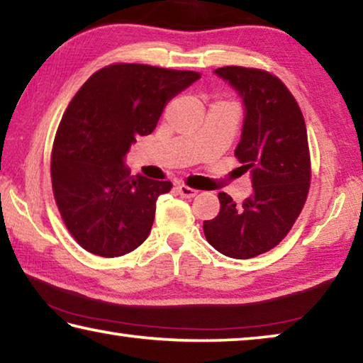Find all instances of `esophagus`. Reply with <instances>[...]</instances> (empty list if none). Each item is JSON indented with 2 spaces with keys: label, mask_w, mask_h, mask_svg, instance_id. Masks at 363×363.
Listing matches in <instances>:
<instances>
[{
  "label": "esophagus",
  "mask_w": 363,
  "mask_h": 363,
  "mask_svg": "<svg viewBox=\"0 0 363 363\" xmlns=\"http://www.w3.org/2000/svg\"><path fill=\"white\" fill-rule=\"evenodd\" d=\"M176 192L179 194L182 199H192V196H195L196 194H199V190H195V189H190V187H187L186 184H177L176 186Z\"/></svg>",
  "instance_id": "esophagus-1"
}]
</instances>
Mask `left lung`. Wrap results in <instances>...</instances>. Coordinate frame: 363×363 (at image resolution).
<instances>
[{
    "label": "left lung",
    "mask_w": 363,
    "mask_h": 363,
    "mask_svg": "<svg viewBox=\"0 0 363 363\" xmlns=\"http://www.w3.org/2000/svg\"><path fill=\"white\" fill-rule=\"evenodd\" d=\"M245 106L235 157L251 174L253 194L242 205L219 192V214L205 220L208 243L235 259L266 253L284 240L306 203L311 155L306 123L296 99L277 77L259 69L220 67Z\"/></svg>",
    "instance_id": "8db88e82"
}]
</instances>
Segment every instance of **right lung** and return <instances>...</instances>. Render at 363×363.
Returning <instances> with one entry per match:
<instances>
[{"label": "right lung", "mask_w": 363, "mask_h": 363, "mask_svg": "<svg viewBox=\"0 0 363 363\" xmlns=\"http://www.w3.org/2000/svg\"><path fill=\"white\" fill-rule=\"evenodd\" d=\"M200 73L113 64L79 88L59 123L51 155L54 199L79 247L123 256L149 237L157 199L169 181L131 176L125 157L155 130L163 108Z\"/></svg>", "instance_id": "right-lung-1"}]
</instances>
